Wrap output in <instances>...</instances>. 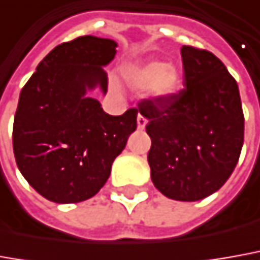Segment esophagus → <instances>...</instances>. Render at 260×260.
Here are the masks:
<instances>
[{
    "label": "esophagus",
    "instance_id": "obj_1",
    "mask_svg": "<svg viewBox=\"0 0 260 260\" xmlns=\"http://www.w3.org/2000/svg\"><path fill=\"white\" fill-rule=\"evenodd\" d=\"M137 122H138V128H139V129H144L145 125H146V122H148V119H146L144 115H141V114H139L137 118Z\"/></svg>",
    "mask_w": 260,
    "mask_h": 260
}]
</instances>
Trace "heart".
<instances>
[{"mask_svg": "<svg viewBox=\"0 0 260 260\" xmlns=\"http://www.w3.org/2000/svg\"><path fill=\"white\" fill-rule=\"evenodd\" d=\"M128 79L137 88H148L153 96L164 98L174 93L181 84V75L172 63L148 62L128 72Z\"/></svg>", "mask_w": 260, "mask_h": 260, "instance_id": "1", "label": "heart"}]
</instances>
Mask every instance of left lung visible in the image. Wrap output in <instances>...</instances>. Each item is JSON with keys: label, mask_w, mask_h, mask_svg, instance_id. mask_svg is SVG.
Instances as JSON below:
<instances>
[{"label": "left lung", "mask_w": 260, "mask_h": 260, "mask_svg": "<svg viewBox=\"0 0 260 260\" xmlns=\"http://www.w3.org/2000/svg\"><path fill=\"white\" fill-rule=\"evenodd\" d=\"M183 88L145 98L148 162L153 185L169 199L193 202L216 192L239 160L245 116L239 88L218 56L183 45Z\"/></svg>", "instance_id": "obj_1"}]
</instances>
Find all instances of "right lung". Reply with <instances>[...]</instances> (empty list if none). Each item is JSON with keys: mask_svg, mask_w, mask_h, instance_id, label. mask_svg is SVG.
I'll list each match as a JSON object with an SVG mask.
<instances>
[{"mask_svg": "<svg viewBox=\"0 0 260 260\" xmlns=\"http://www.w3.org/2000/svg\"><path fill=\"white\" fill-rule=\"evenodd\" d=\"M116 42L84 35L62 42L38 63L19 93L12 148L21 174L40 195L77 204L105 185L112 162L137 129V108L108 115L86 88L108 89L104 65Z\"/></svg>", "mask_w": 260, "mask_h": 260, "instance_id": "obj_1", "label": "right lung"}]
</instances>
